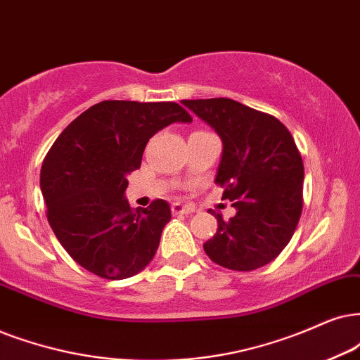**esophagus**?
<instances>
[{"instance_id": "1", "label": "esophagus", "mask_w": 360, "mask_h": 360, "mask_svg": "<svg viewBox=\"0 0 360 360\" xmlns=\"http://www.w3.org/2000/svg\"><path fill=\"white\" fill-rule=\"evenodd\" d=\"M171 209H172V214H191V212H194L193 206H188V204H183V202H174L171 206Z\"/></svg>"}]
</instances>
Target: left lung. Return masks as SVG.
Wrapping results in <instances>:
<instances>
[{"mask_svg": "<svg viewBox=\"0 0 360 360\" xmlns=\"http://www.w3.org/2000/svg\"><path fill=\"white\" fill-rule=\"evenodd\" d=\"M183 104L222 139L214 183L236 207L229 221L209 211L217 219V233L204 243V251L226 269H259L279 256L301 219V153L277 117L234 99H184Z\"/></svg>", "mask_w": 360, "mask_h": 360, "instance_id": "obj_1", "label": "left lung"}]
</instances>
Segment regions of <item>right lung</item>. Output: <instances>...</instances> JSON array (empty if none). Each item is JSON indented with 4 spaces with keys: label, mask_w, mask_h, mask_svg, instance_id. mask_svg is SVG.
Returning <instances> with one entry per match:
<instances>
[{
    "label": "right lung",
    "mask_w": 360,
    "mask_h": 360,
    "mask_svg": "<svg viewBox=\"0 0 360 360\" xmlns=\"http://www.w3.org/2000/svg\"><path fill=\"white\" fill-rule=\"evenodd\" d=\"M177 103L101 101L58 136L41 166L48 221L66 252L86 271L120 281L153 261L171 209L156 199L131 209L127 176L162 127L191 122Z\"/></svg>",
    "instance_id": "add662e5"
}]
</instances>
